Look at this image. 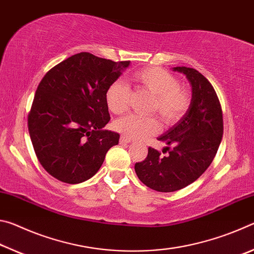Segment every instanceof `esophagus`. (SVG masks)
<instances>
[{
    "mask_svg": "<svg viewBox=\"0 0 254 254\" xmlns=\"http://www.w3.org/2000/svg\"><path fill=\"white\" fill-rule=\"evenodd\" d=\"M128 142H131L130 137H127L126 135H122L120 137V143H128Z\"/></svg>",
    "mask_w": 254,
    "mask_h": 254,
    "instance_id": "34e87169",
    "label": "esophagus"
}]
</instances>
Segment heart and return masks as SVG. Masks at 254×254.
<instances>
[{
    "mask_svg": "<svg viewBox=\"0 0 254 254\" xmlns=\"http://www.w3.org/2000/svg\"><path fill=\"white\" fill-rule=\"evenodd\" d=\"M134 83L153 95L150 110L157 112L167 124H175L190 107L191 93L186 86L178 84V79L162 68L147 67L132 76ZM105 102L112 113L120 115L128 107V87L121 80H115L106 89ZM117 131L127 137L141 139L160 130L156 117H141L128 114L114 123Z\"/></svg>",
    "mask_w": 254,
    "mask_h": 254,
    "instance_id": "1",
    "label": "heart"
}]
</instances>
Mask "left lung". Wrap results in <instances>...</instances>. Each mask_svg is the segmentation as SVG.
<instances>
[{
  "label": "left lung",
  "mask_w": 254,
  "mask_h": 254,
  "mask_svg": "<svg viewBox=\"0 0 254 254\" xmlns=\"http://www.w3.org/2000/svg\"><path fill=\"white\" fill-rule=\"evenodd\" d=\"M190 81V107L183 119L158 137L168 145V154L150 147L143 161L136 162V176L145 186L161 192L179 190L198 179L208 168L223 136V113L212 84L194 68L175 67Z\"/></svg>",
  "instance_id": "1"
}]
</instances>
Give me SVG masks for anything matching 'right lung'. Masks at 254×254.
<instances>
[{"label": "right lung", "instance_id": "add662e5", "mask_svg": "<svg viewBox=\"0 0 254 254\" xmlns=\"http://www.w3.org/2000/svg\"><path fill=\"white\" fill-rule=\"evenodd\" d=\"M128 65L79 53L41 79L28 115L29 134L40 165L56 179H89L119 143V133L102 130L111 119L105 93Z\"/></svg>", "mask_w": 254, "mask_h": 254}]
</instances>
